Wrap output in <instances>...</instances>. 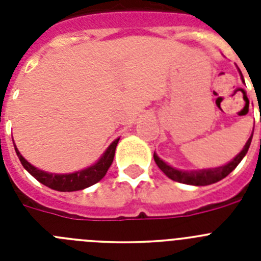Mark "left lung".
<instances>
[{
	"mask_svg": "<svg viewBox=\"0 0 261 261\" xmlns=\"http://www.w3.org/2000/svg\"><path fill=\"white\" fill-rule=\"evenodd\" d=\"M252 135L248 138L247 144L244 145L243 150H242L238 155L235 156L231 162L227 163V165L225 166H221V167L208 168V170H199V171H183V170H176V168L168 166L167 163L163 162L162 159L158 158V155H156L155 153H154V161H155L156 166L165 172L166 176H168L170 179H172V180L179 181V183L190 184V186H209V184H213L217 183V181L222 180L223 177L227 176V175L241 163L243 156L247 154L248 147H250L251 145V140H252Z\"/></svg>",
	"mask_w": 261,
	"mask_h": 261,
	"instance_id": "obj_1",
	"label": "left lung"
}]
</instances>
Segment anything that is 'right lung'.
Segmentation results:
<instances>
[{"instance_id": "obj_1", "label": "right lung", "mask_w": 261, "mask_h": 261, "mask_svg": "<svg viewBox=\"0 0 261 261\" xmlns=\"http://www.w3.org/2000/svg\"><path fill=\"white\" fill-rule=\"evenodd\" d=\"M119 142V138L115 140L112 144L108 146L106 153L103 154L102 158L99 159L98 162L91 167L82 170V171L73 172V174H49V172L41 171L39 168L34 167L30 165L26 159L20 155L18 149L15 147V153H17L18 158H19L20 163L23 167L26 168L27 171L35 177L36 180L40 181L41 184L49 187L55 191H60V192H73V191H81L85 190L87 187L93 186V184L98 183L106 174H107L108 168L114 162L115 150H116V145Z\"/></svg>"}]
</instances>
